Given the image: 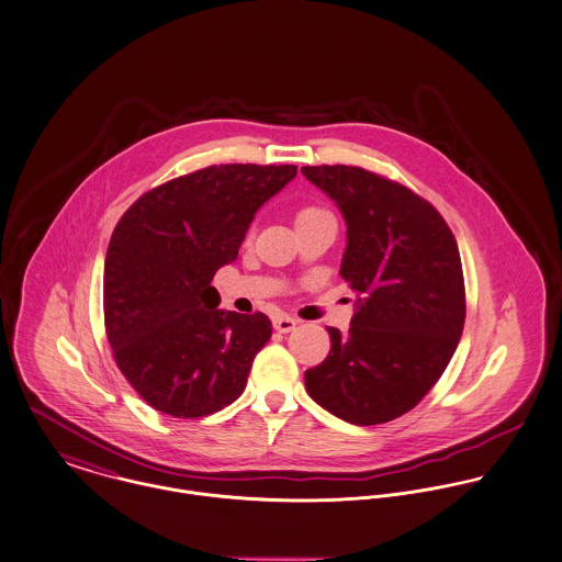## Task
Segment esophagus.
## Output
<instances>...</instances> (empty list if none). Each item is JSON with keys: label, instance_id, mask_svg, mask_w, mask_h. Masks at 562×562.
I'll use <instances>...</instances> for the list:
<instances>
[{"label": "esophagus", "instance_id": "1", "mask_svg": "<svg viewBox=\"0 0 562 562\" xmlns=\"http://www.w3.org/2000/svg\"><path fill=\"white\" fill-rule=\"evenodd\" d=\"M295 325H297V321H295L293 316H289V314H278V316L273 318V327H276L280 334L293 331Z\"/></svg>", "mask_w": 562, "mask_h": 562}]
</instances>
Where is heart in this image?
Instances as JSON below:
<instances>
[{"mask_svg": "<svg viewBox=\"0 0 562 562\" xmlns=\"http://www.w3.org/2000/svg\"><path fill=\"white\" fill-rule=\"evenodd\" d=\"M321 215H329V213H327L323 206H318V204H304V206L297 211V215H295V224L308 222V220L321 217Z\"/></svg>", "mask_w": 562, "mask_h": 562, "instance_id": "obj_1", "label": "heart"}]
</instances>
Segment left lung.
Segmentation results:
<instances>
[{
    "label": "left lung",
    "instance_id": "left-lung-1",
    "mask_svg": "<svg viewBox=\"0 0 562 562\" xmlns=\"http://www.w3.org/2000/svg\"><path fill=\"white\" fill-rule=\"evenodd\" d=\"M340 206L347 250L340 276L358 297L342 336L306 371V390L334 416L371 427L414 409L446 371L465 323L457 239L416 191L358 166H304Z\"/></svg>",
    "mask_w": 562,
    "mask_h": 562
}]
</instances>
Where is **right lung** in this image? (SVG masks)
Here are the masks:
<instances>
[{
	"label": "right lung",
	"mask_w": 562,
	"mask_h": 562,
	"mask_svg": "<svg viewBox=\"0 0 562 562\" xmlns=\"http://www.w3.org/2000/svg\"><path fill=\"white\" fill-rule=\"evenodd\" d=\"M295 175L297 166H209L142 193L119 220L105 256V334L121 373L157 412L202 418L246 390L271 321L217 311L211 282L237 258L260 204Z\"/></svg>",
	"instance_id": "add662e5"
}]
</instances>
